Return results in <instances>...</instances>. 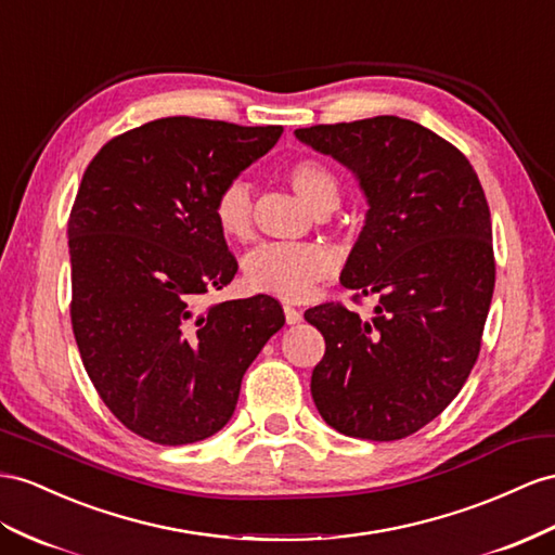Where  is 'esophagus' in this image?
Listing matches in <instances>:
<instances>
[{
	"instance_id": "1",
	"label": "esophagus",
	"mask_w": 555,
	"mask_h": 555,
	"mask_svg": "<svg viewBox=\"0 0 555 555\" xmlns=\"http://www.w3.org/2000/svg\"><path fill=\"white\" fill-rule=\"evenodd\" d=\"M283 314H286V323H288V325H295V323L302 321V311H297V309L291 307V305L283 307Z\"/></svg>"
}]
</instances>
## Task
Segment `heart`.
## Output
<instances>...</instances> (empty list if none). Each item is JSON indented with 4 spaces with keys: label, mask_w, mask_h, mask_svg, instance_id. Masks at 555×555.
Segmentation results:
<instances>
[{
    "label": "heart",
    "mask_w": 555,
    "mask_h": 555,
    "mask_svg": "<svg viewBox=\"0 0 555 555\" xmlns=\"http://www.w3.org/2000/svg\"><path fill=\"white\" fill-rule=\"evenodd\" d=\"M295 194L317 210L337 202L339 182L333 170L317 159H300L288 168ZM212 218L230 238H246L253 222V196L246 180H230L212 198ZM335 258L321 246L307 244H262L244 258V279L255 293L274 295L279 300H302L319 281L333 276Z\"/></svg>",
    "instance_id": "obj_1"
}]
</instances>
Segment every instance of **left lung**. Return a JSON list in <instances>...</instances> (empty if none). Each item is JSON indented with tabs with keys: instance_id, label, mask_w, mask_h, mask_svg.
<instances>
[{
	"instance_id": "8db88e82",
	"label": "left lung",
	"mask_w": 555,
	"mask_h": 555,
	"mask_svg": "<svg viewBox=\"0 0 555 555\" xmlns=\"http://www.w3.org/2000/svg\"><path fill=\"white\" fill-rule=\"evenodd\" d=\"M295 138L357 178L367 210L339 281L377 297L373 321L335 302L305 311L325 339L311 396L339 434L405 438L443 413L478 359L494 291L486 194L457 147L410 119Z\"/></svg>"
}]
</instances>
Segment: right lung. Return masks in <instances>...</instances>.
<instances>
[{"mask_svg": "<svg viewBox=\"0 0 555 555\" xmlns=\"http://www.w3.org/2000/svg\"><path fill=\"white\" fill-rule=\"evenodd\" d=\"M281 133L156 119L112 138L81 178L67 222L75 339L112 415L152 443L218 434L248 365L286 323L269 295L196 307L236 274L212 198Z\"/></svg>", "mask_w": 555, "mask_h": 555, "instance_id": "right-lung-1", "label": "right lung"}]
</instances>
